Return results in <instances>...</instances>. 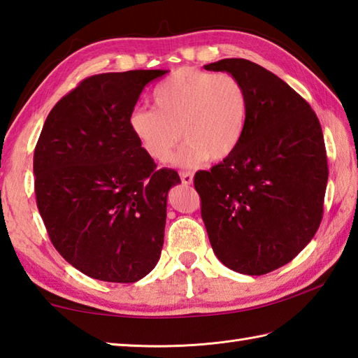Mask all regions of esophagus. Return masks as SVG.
<instances>
[{"mask_svg":"<svg viewBox=\"0 0 358 358\" xmlns=\"http://www.w3.org/2000/svg\"><path fill=\"white\" fill-rule=\"evenodd\" d=\"M180 177H181V183L183 185H192V181H194V173H191V172H181L180 173Z\"/></svg>","mask_w":358,"mask_h":358,"instance_id":"esophagus-1","label":"esophagus"}]
</instances>
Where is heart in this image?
I'll return each mask as SVG.
<instances>
[{
  "mask_svg": "<svg viewBox=\"0 0 358 358\" xmlns=\"http://www.w3.org/2000/svg\"><path fill=\"white\" fill-rule=\"evenodd\" d=\"M154 106L134 110L129 129L144 154L158 163L169 162L181 136L187 141L177 158L181 166L231 157L248 123L246 89L231 73L181 67L155 87Z\"/></svg>",
  "mask_w": 358,
  "mask_h": 358,
  "instance_id": "heart-1",
  "label": "heart"
}]
</instances>
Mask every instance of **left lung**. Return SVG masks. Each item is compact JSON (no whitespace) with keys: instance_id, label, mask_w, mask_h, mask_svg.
Returning <instances> with one entry per match:
<instances>
[{"instance_id":"8db88e82","label":"left lung","mask_w":358,"mask_h":358,"mask_svg":"<svg viewBox=\"0 0 358 358\" xmlns=\"http://www.w3.org/2000/svg\"><path fill=\"white\" fill-rule=\"evenodd\" d=\"M204 69L238 78L249 110L237 150L195 173L201 217L220 262L263 275L299 255L320 226L329 173L322 126L291 86L249 59Z\"/></svg>"}]
</instances>
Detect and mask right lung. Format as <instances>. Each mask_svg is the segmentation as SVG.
<instances>
[{"label":"right lung","mask_w":358,"mask_h":358,"mask_svg":"<svg viewBox=\"0 0 358 358\" xmlns=\"http://www.w3.org/2000/svg\"><path fill=\"white\" fill-rule=\"evenodd\" d=\"M167 71L94 75L45 118L34 154L36 206L53 246L95 280L134 283L155 268L167 194L181 183L157 169L129 129L144 86Z\"/></svg>","instance_id":"1"}]
</instances>
